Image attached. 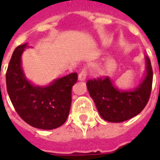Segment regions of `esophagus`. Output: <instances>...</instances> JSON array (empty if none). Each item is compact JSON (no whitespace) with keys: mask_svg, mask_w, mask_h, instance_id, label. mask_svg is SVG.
<instances>
[{"mask_svg":"<svg viewBox=\"0 0 160 160\" xmlns=\"http://www.w3.org/2000/svg\"><path fill=\"white\" fill-rule=\"evenodd\" d=\"M86 78H87L86 71H82V72L78 75V80H80V81H85V80H86Z\"/></svg>","mask_w":160,"mask_h":160,"instance_id":"1","label":"esophagus"}]
</instances>
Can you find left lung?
I'll list each match as a JSON object with an SVG mask.
<instances>
[{
	"mask_svg": "<svg viewBox=\"0 0 160 160\" xmlns=\"http://www.w3.org/2000/svg\"><path fill=\"white\" fill-rule=\"evenodd\" d=\"M145 63L144 77L134 89H119L109 77L87 81V90L104 120L122 122L137 116L147 105L152 84L151 62L147 56Z\"/></svg>",
	"mask_w": 160,
	"mask_h": 160,
	"instance_id": "left-lung-1",
	"label": "left lung"
}]
</instances>
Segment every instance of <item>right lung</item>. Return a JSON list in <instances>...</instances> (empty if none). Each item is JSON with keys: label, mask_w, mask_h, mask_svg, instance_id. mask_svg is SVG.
Instances as JSON below:
<instances>
[{"label": "right lung", "mask_w": 160, "mask_h": 160, "mask_svg": "<svg viewBox=\"0 0 160 160\" xmlns=\"http://www.w3.org/2000/svg\"><path fill=\"white\" fill-rule=\"evenodd\" d=\"M28 47L26 42L12 53L6 73L8 93L15 111L26 123L40 129H54L62 126L68 117L77 73L54 80L47 86L33 84L26 78L22 67V55Z\"/></svg>", "instance_id": "1"}]
</instances>
